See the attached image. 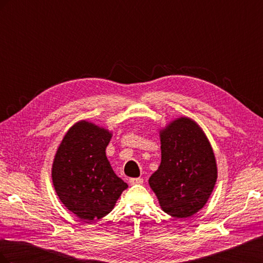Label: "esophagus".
Listing matches in <instances>:
<instances>
[{
	"mask_svg": "<svg viewBox=\"0 0 263 263\" xmlns=\"http://www.w3.org/2000/svg\"><path fill=\"white\" fill-rule=\"evenodd\" d=\"M142 182H144V180H142L141 178H132L129 179V183L132 185L134 184H142Z\"/></svg>",
	"mask_w": 263,
	"mask_h": 263,
	"instance_id": "esophagus-1",
	"label": "esophagus"
}]
</instances>
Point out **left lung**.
<instances>
[{
  "instance_id": "left-lung-1",
  "label": "left lung",
  "mask_w": 263,
  "mask_h": 263,
  "mask_svg": "<svg viewBox=\"0 0 263 263\" xmlns=\"http://www.w3.org/2000/svg\"><path fill=\"white\" fill-rule=\"evenodd\" d=\"M161 163L149 178L159 204L172 217L203 209L217 180L212 146L193 119L180 117L160 130Z\"/></svg>"
}]
</instances>
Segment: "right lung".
Returning <instances> with one entry per match:
<instances>
[{"mask_svg": "<svg viewBox=\"0 0 263 263\" xmlns=\"http://www.w3.org/2000/svg\"><path fill=\"white\" fill-rule=\"evenodd\" d=\"M110 138L112 133L103 127L78 122L65 135L53 159L55 193L70 212L86 222L106 216L128 187L107 160Z\"/></svg>", "mask_w": 263, "mask_h": 263, "instance_id": "obj_1", "label": "right lung"}]
</instances>
